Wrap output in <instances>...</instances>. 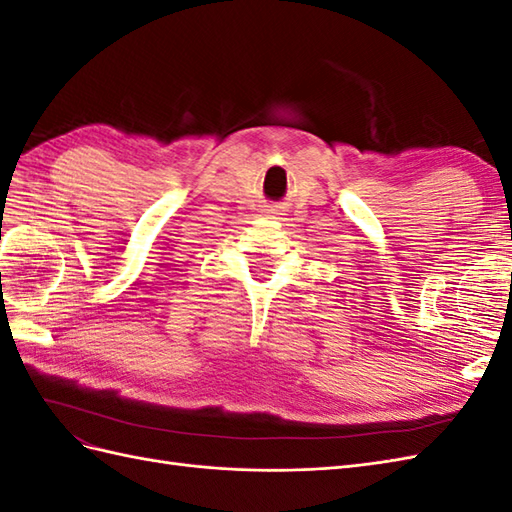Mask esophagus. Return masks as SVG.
<instances>
[{"label": "esophagus", "instance_id": "obj_1", "mask_svg": "<svg viewBox=\"0 0 512 512\" xmlns=\"http://www.w3.org/2000/svg\"><path fill=\"white\" fill-rule=\"evenodd\" d=\"M265 215H267V218H275L277 220V215H280V211H277V209H265Z\"/></svg>", "mask_w": 512, "mask_h": 512}]
</instances>
